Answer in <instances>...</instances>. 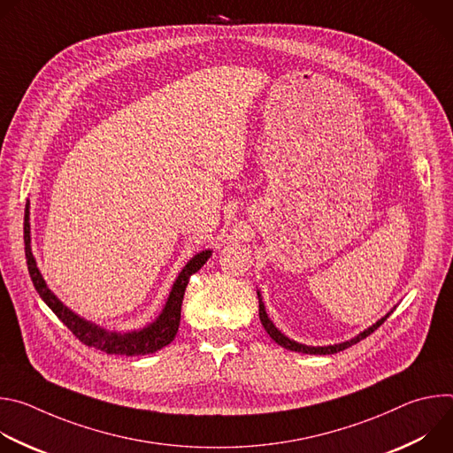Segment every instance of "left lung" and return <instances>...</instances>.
Instances as JSON below:
<instances>
[{
    "label": "left lung",
    "mask_w": 453,
    "mask_h": 453,
    "mask_svg": "<svg viewBox=\"0 0 453 453\" xmlns=\"http://www.w3.org/2000/svg\"><path fill=\"white\" fill-rule=\"evenodd\" d=\"M256 294H257V303H260V320H262V325H264L265 332L271 335V339H273L276 344H280L281 348L288 349V351H297V353H306V355H334V353H339V351H344V349L351 348L353 344L360 342L362 339L369 337L374 330H378V328L383 325V320H385L387 317H389V315L395 311V308H396V306H395L391 311H387L381 319H378V320L374 322L372 326L365 328L364 332H360L358 335H355V337L349 339V341H344V342H339V344H330V346H306V344H301V342H297V341L287 337L285 334H281V332L276 328V325L269 319V315H267V311H265V304H264V299H262L260 290H256Z\"/></svg>",
    "instance_id": "obj_1"
}]
</instances>
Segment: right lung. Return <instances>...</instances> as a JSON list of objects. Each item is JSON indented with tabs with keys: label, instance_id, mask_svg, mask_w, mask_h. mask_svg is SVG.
<instances>
[{
	"label": "right lung",
	"instance_id": "right-lung-1",
	"mask_svg": "<svg viewBox=\"0 0 453 453\" xmlns=\"http://www.w3.org/2000/svg\"><path fill=\"white\" fill-rule=\"evenodd\" d=\"M28 210V208H27ZM211 249L201 250L191 260L182 267L177 280L172 285V290L168 294V299L159 311V315L149 322L147 326L131 330V332H111L98 325L93 320H88L75 313L72 308L64 304L46 285L37 262L32 252V238H30V211H27L25 217V254H27V265L32 278V283L41 296V299L51 308V311L66 325L72 334L86 346L105 351L109 355H127V357H140V355H150L154 351H159L161 348L168 346L179 330L180 322V306L184 290L188 287V281L191 274L201 271V267L210 260Z\"/></svg>",
	"mask_w": 453,
	"mask_h": 453
}]
</instances>
